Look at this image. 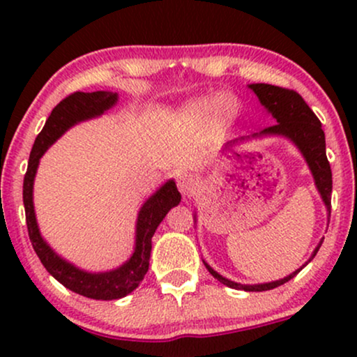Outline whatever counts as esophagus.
<instances>
[{"label": "esophagus", "instance_id": "esophagus-1", "mask_svg": "<svg viewBox=\"0 0 357 357\" xmlns=\"http://www.w3.org/2000/svg\"><path fill=\"white\" fill-rule=\"evenodd\" d=\"M196 186H198V179H196L195 174L186 173L178 178V188L184 196H191L196 191Z\"/></svg>", "mask_w": 357, "mask_h": 357}]
</instances>
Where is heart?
I'll return each mask as SVG.
<instances>
[{
  "label": "heart",
  "instance_id": "1",
  "mask_svg": "<svg viewBox=\"0 0 357 357\" xmlns=\"http://www.w3.org/2000/svg\"><path fill=\"white\" fill-rule=\"evenodd\" d=\"M196 112H208V110H215L218 114H231L233 110V102L228 97L220 96L215 100H199L195 105Z\"/></svg>",
  "mask_w": 357,
  "mask_h": 357
}]
</instances>
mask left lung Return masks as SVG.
<instances>
[{"instance_id":"obj_1","label":"left lung","mask_w":357,"mask_h":357,"mask_svg":"<svg viewBox=\"0 0 357 357\" xmlns=\"http://www.w3.org/2000/svg\"><path fill=\"white\" fill-rule=\"evenodd\" d=\"M250 89L257 93L258 100L267 107V110L275 119L277 124L265 127L260 134H278V136L289 137L290 141L296 142V146L304 154L307 165H309L310 171H312L315 186H317L319 192H321L324 203H326L327 211L331 215V192H333V173H331V165L327 161L326 155V136H324L322 124L317 116L312 112V109L305 104L302 99L301 93L296 90L277 87V85L270 84H252ZM322 241L314 250L310 260L315 257V253L321 248ZM309 260V261H310ZM206 265L208 272L211 273L216 280L221 284L231 287V289L245 290V292H264V290L275 289L278 285H284L290 278H294L301 272V268L290 273L289 277L282 278V280L270 282V284H260V285H241L236 282L228 280V278L221 277L218 272H215L210 265Z\"/></svg>"}]
</instances>
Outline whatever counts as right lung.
Masks as SVG:
<instances>
[{
	"mask_svg": "<svg viewBox=\"0 0 357 357\" xmlns=\"http://www.w3.org/2000/svg\"><path fill=\"white\" fill-rule=\"evenodd\" d=\"M116 102L117 93L109 92V90H97V92L89 93L73 92L63 100H60L45 122L42 132L35 139L23 181V204L24 215H26L28 236H30L40 261L61 285L70 289L72 292L96 298V301H114V298L126 297L127 294L137 289L149 270V257L151 248H153L151 238H153L155 228L159 227L167 211L181 202V195H179L174 181H167L161 190L155 191V195L147 199L137 216L136 250L122 267L112 270V272L87 273L84 270H79L68 261L61 260L40 236L33 211V179L40 158L68 127L85 121V119L100 116Z\"/></svg>",
	"mask_w": 357,
	"mask_h": 357,
	"instance_id": "obj_1",
	"label": "right lung"
}]
</instances>
